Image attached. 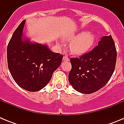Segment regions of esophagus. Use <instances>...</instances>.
Masks as SVG:
<instances>
[{
	"label": "esophagus",
	"mask_w": 124,
	"mask_h": 124,
	"mask_svg": "<svg viewBox=\"0 0 124 124\" xmlns=\"http://www.w3.org/2000/svg\"><path fill=\"white\" fill-rule=\"evenodd\" d=\"M63 61H70V59H69L68 57L64 56L63 57Z\"/></svg>",
	"instance_id": "34e87169"
}]
</instances>
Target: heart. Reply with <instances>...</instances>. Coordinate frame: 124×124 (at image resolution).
I'll return each mask as SVG.
<instances>
[{
    "instance_id": "obj_1",
    "label": "heart",
    "mask_w": 124,
    "mask_h": 124,
    "mask_svg": "<svg viewBox=\"0 0 124 124\" xmlns=\"http://www.w3.org/2000/svg\"><path fill=\"white\" fill-rule=\"evenodd\" d=\"M70 43V50L73 54L81 55L86 53L93 46L95 41V36L92 32L82 31L77 34H71L66 37ZM60 46L63 45L62 41L58 43Z\"/></svg>"
}]
</instances>
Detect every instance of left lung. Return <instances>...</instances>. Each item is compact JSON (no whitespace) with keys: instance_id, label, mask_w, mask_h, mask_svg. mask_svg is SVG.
I'll return each mask as SVG.
<instances>
[{"instance_id":"left-lung-1","label":"left lung","mask_w":124,"mask_h":124,"mask_svg":"<svg viewBox=\"0 0 124 124\" xmlns=\"http://www.w3.org/2000/svg\"><path fill=\"white\" fill-rule=\"evenodd\" d=\"M116 60L117 51L112 37L103 36L91 51L78 58H71L69 82L76 91L83 94L97 91L111 78Z\"/></svg>"}]
</instances>
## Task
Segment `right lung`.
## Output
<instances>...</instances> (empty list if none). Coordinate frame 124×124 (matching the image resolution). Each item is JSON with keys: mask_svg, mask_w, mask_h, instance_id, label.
Segmentation results:
<instances>
[{"mask_svg": "<svg viewBox=\"0 0 124 124\" xmlns=\"http://www.w3.org/2000/svg\"><path fill=\"white\" fill-rule=\"evenodd\" d=\"M25 20L15 30L7 46L8 70L15 83L25 90L36 92L45 87L60 66L63 55L46 44L33 42L23 35Z\"/></svg>", "mask_w": 124, "mask_h": 124, "instance_id": "right-lung-1", "label": "right lung"}]
</instances>
